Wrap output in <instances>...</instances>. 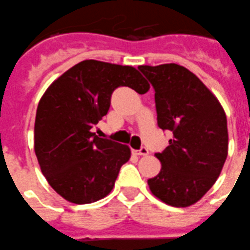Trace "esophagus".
<instances>
[{
    "label": "esophagus",
    "instance_id": "esophagus-1",
    "mask_svg": "<svg viewBox=\"0 0 250 250\" xmlns=\"http://www.w3.org/2000/svg\"><path fill=\"white\" fill-rule=\"evenodd\" d=\"M148 149L146 147H142L139 150H134V154H137V156H147L148 154Z\"/></svg>",
    "mask_w": 250,
    "mask_h": 250
}]
</instances>
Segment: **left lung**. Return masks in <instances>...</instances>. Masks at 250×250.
Returning a JSON list of instances; mask_svg holds the SVG:
<instances>
[{"mask_svg":"<svg viewBox=\"0 0 250 250\" xmlns=\"http://www.w3.org/2000/svg\"><path fill=\"white\" fill-rule=\"evenodd\" d=\"M156 91L157 122L173 132L156 157L161 172L148 179L154 197L172 207L197 203L213 187L228 156L227 116L197 76L175 63L139 66Z\"/></svg>","mask_w":250,"mask_h":250,"instance_id":"left-lung-1","label":"left lung"}]
</instances>
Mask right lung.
Masks as SVG:
<instances>
[{
	"mask_svg": "<svg viewBox=\"0 0 250 250\" xmlns=\"http://www.w3.org/2000/svg\"><path fill=\"white\" fill-rule=\"evenodd\" d=\"M121 86L145 94L149 83L132 66L82 61L53 81L37 107L35 152L53 189L75 204L97 202L113 189L128 146L100 138L91 128L107 114Z\"/></svg>",
	"mask_w": 250,
	"mask_h": 250,
	"instance_id": "obj_1",
	"label": "right lung"
}]
</instances>
